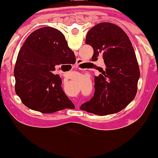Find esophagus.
Here are the masks:
<instances>
[{
    "label": "esophagus",
    "instance_id": "1",
    "mask_svg": "<svg viewBox=\"0 0 158 158\" xmlns=\"http://www.w3.org/2000/svg\"><path fill=\"white\" fill-rule=\"evenodd\" d=\"M81 63H82V61H81V60L80 59H78L77 60V63H76V67H77V68H79V66H80V64H81ZM79 106V104L77 105V106Z\"/></svg>",
    "mask_w": 158,
    "mask_h": 158
}]
</instances>
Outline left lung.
<instances>
[{
	"label": "left lung",
	"instance_id": "obj_1",
	"mask_svg": "<svg viewBox=\"0 0 158 158\" xmlns=\"http://www.w3.org/2000/svg\"><path fill=\"white\" fill-rule=\"evenodd\" d=\"M85 43L94 49L92 61L102 56L106 70L95 77V93L80 109L96 115L117 113L135 97L139 69L131 41L123 29L102 22L92 27Z\"/></svg>",
	"mask_w": 158,
	"mask_h": 158
}]
</instances>
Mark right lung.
Masks as SVG:
<instances>
[{
	"instance_id": "1",
	"label": "right lung",
	"mask_w": 158,
	"mask_h": 158,
	"mask_svg": "<svg viewBox=\"0 0 158 158\" xmlns=\"http://www.w3.org/2000/svg\"><path fill=\"white\" fill-rule=\"evenodd\" d=\"M76 63L62 32L50 27L32 32L19 50L14 69L15 93L23 104L43 114L75 108L52 72L56 65Z\"/></svg>"
}]
</instances>
